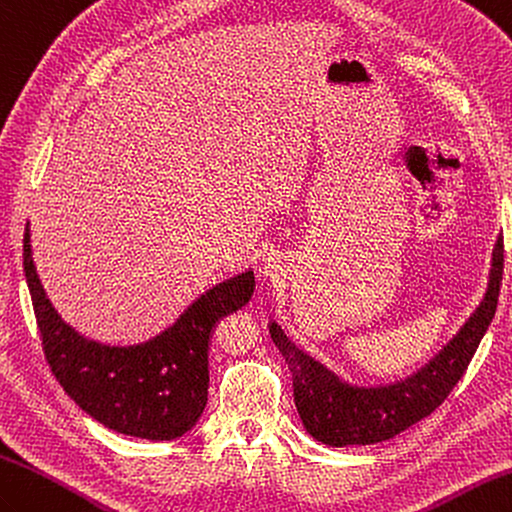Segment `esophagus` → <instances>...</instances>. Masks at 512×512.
<instances>
[{
  "label": "esophagus",
  "mask_w": 512,
  "mask_h": 512,
  "mask_svg": "<svg viewBox=\"0 0 512 512\" xmlns=\"http://www.w3.org/2000/svg\"><path fill=\"white\" fill-rule=\"evenodd\" d=\"M282 271H285V263H282V258L278 256H269L265 260V267H263V274L269 280H278L282 276Z\"/></svg>",
  "instance_id": "obj_1"
}]
</instances>
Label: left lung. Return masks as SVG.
<instances>
[{"instance_id": "left-lung-1", "label": "left lung", "mask_w": 512, "mask_h": 512, "mask_svg": "<svg viewBox=\"0 0 512 512\" xmlns=\"http://www.w3.org/2000/svg\"><path fill=\"white\" fill-rule=\"evenodd\" d=\"M504 271V243L497 238L488 285L478 309L434 359L410 377L388 385H352L295 346L285 331L269 324L293 377V399L304 429L328 447L377 445L399 436L447 399L478 350L497 309Z\"/></svg>"}]
</instances>
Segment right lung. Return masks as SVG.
<instances>
[{
  "instance_id": "add662e5",
  "label": "right lung",
  "mask_w": 512,
  "mask_h": 512,
  "mask_svg": "<svg viewBox=\"0 0 512 512\" xmlns=\"http://www.w3.org/2000/svg\"><path fill=\"white\" fill-rule=\"evenodd\" d=\"M24 271L45 359L70 399L124 436L175 440L199 423L208 403V350L225 315L252 300L254 271L227 278L192 302L162 333L140 344H102L67 324L45 293L32 260L30 223Z\"/></svg>"
}]
</instances>
